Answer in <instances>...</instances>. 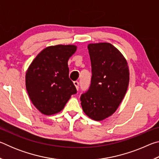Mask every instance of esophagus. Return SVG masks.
<instances>
[{
    "instance_id": "obj_1",
    "label": "esophagus",
    "mask_w": 159,
    "mask_h": 159,
    "mask_svg": "<svg viewBox=\"0 0 159 159\" xmlns=\"http://www.w3.org/2000/svg\"><path fill=\"white\" fill-rule=\"evenodd\" d=\"M74 84L75 86H76V90H79V81H74Z\"/></svg>"
}]
</instances>
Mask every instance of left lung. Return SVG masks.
Wrapping results in <instances>:
<instances>
[{
  "label": "left lung",
  "mask_w": 159,
  "mask_h": 159,
  "mask_svg": "<svg viewBox=\"0 0 159 159\" xmlns=\"http://www.w3.org/2000/svg\"><path fill=\"white\" fill-rule=\"evenodd\" d=\"M88 49L92 78L80 102L85 114L99 121L114 114L122 102L129 84V69L124 57L111 43H90Z\"/></svg>",
  "instance_id": "obj_1"
}]
</instances>
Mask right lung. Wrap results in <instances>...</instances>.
<instances>
[{"instance_id": "1", "label": "right lung", "mask_w": 159, "mask_h": 159, "mask_svg": "<svg viewBox=\"0 0 159 159\" xmlns=\"http://www.w3.org/2000/svg\"><path fill=\"white\" fill-rule=\"evenodd\" d=\"M75 45H57L43 50L26 74V88L34 105L45 115L63 109L76 88L69 77L68 60Z\"/></svg>"}]
</instances>
